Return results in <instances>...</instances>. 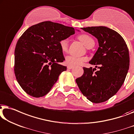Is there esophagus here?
Returning a JSON list of instances; mask_svg holds the SVG:
<instances>
[{"label":"esophagus","instance_id":"obj_1","mask_svg":"<svg viewBox=\"0 0 134 134\" xmlns=\"http://www.w3.org/2000/svg\"><path fill=\"white\" fill-rule=\"evenodd\" d=\"M67 68L68 69H71L73 68V66H68Z\"/></svg>","mask_w":134,"mask_h":134}]
</instances>
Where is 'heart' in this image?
<instances>
[{"label":"heart","instance_id":"b5f03b06","mask_svg":"<svg viewBox=\"0 0 134 134\" xmlns=\"http://www.w3.org/2000/svg\"><path fill=\"white\" fill-rule=\"evenodd\" d=\"M79 38L88 48H90L95 44L94 39L88 34H81L79 36ZM59 44L62 51L66 52L69 47V40L68 38H63L60 41ZM88 59L87 57H77L75 55H69L66 57L65 63L68 66H76L81 65L85 62H86Z\"/></svg>","mask_w":134,"mask_h":134}]
</instances>
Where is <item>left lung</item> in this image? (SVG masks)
I'll list each match as a JSON object with an SVG mask.
<instances>
[{
  "mask_svg": "<svg viewBox=\"0 0 134 134\" xmlns=\"http://www.w3.org/2000/svg\"><path fill=\"white\" fill-rule=\"evenodd\" d=\"M97 38L98 47L90 62L96 68H83L75 81L81 93L91 102L99 103L114 96L125 81L129 68V50L121 35L106 26L82 28ZM99 65L98 71L94 72Z\"/></svg>",
  "mask_w": 134,
  "mask_h": 134,
  "instance_id": "8db88e82",
  "label": "left lung"
}]
</instances>
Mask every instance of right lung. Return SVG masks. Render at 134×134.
<instances>
[{
  "label": "right lung",
  "instance_id": "add662e5",
  "mask_svg": "<svg viewBox=\"0 0 134 134\" xmlns=\"http://www.w3.org/2000/svg\"><path fill=\"white\" fill-rule=\"evenodd\" d=\"M75 33L72 27L45 21L32 25L24 32L14 51V73L17 82L30 96L47 94L66 70L59 42Z\"/></svg>",
  "mask_w": 134,
  "mask_h": 134
}]
</instances>
